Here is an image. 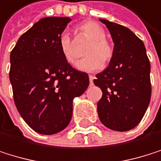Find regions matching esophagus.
<instances>
[{
  "label": "esophagus",
  "instance_id": "34e87169",
  "mask_svg": "<svg viewBox=\"0 0 161 161\" xmlns=\"http://www.w3.org/2000/svg\"><path fill=\"white\" fill-rule=\"evenodd\" d=\"M89 78H90V83H91V85H92L93 84V79H94V77L92 75H89Z\"/></svg>",
  "mask_w": 161,
  "mask_h": 161
}]
</instances>
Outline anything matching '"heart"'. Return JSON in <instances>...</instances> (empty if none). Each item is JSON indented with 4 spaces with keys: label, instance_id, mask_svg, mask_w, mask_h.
Wrapping results in <instances>:
<instances>
[{
    "label": "heart",
    "instance_id": "heart-1",
    "mask_svg": "<svg viewBox=\"0 0 161 161\" xmlns=\"http://www.w3.org/2000/svg\"><path fill=\"white\" fill-rule=\"evenodd\" d=\"M76 33L81 34L91 40L87 46L84 54L87 55L77 64V68L84 71H95L106 66L114 54V49L109 41L105 38V30L99 24L87 21L80 24L76 29ZM59 47L66 61L74 65L77 61V51L69 33L63 32L59 37Z\"/></svg>",
    "mask_w": 161,
    "mask_h": 161
}]
</instances>
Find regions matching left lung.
Wrapping results in <instances>:
<instances>
[{"label": "left lung", "instance_id": "1", "mask_svg": "<svg viewBox=\"0 0 161 161\" xmlns=\"http://www.w3.org/2000/svg\"><path fill=\"white\" fill-rule=\"evenodd\" d=\"M114 43L112 60L96 75L102 91L97 103L99 119L107 128L125 132L141 121L151 99L150 61L143 42L128 27L100 19Z\"/></svg>", "mask_w": 161, "mask_h": 161}]
</instances>
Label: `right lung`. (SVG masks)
<instances>
[{
	"mask_svg": "<svg viewBox=\"0 0 161 161\" xmlns=\"http://www.w3.org/2000/svg\"><path fill=\"white\" fill-rule=\"evenodd\" d=\"M69 17H47L19 38L10 53L9 79L16 108L31 129L42 135L64 130L72 116V101L87 90L86 72L64 58L59 37Z\"/></svg>",
	"mask_w": 161,
	"mask_h": 161,
	"instance_id": "1",
	"label": "right lung"
}]
</instances>
